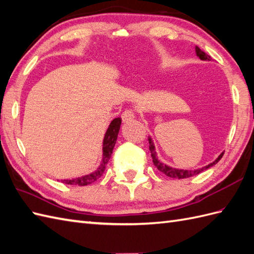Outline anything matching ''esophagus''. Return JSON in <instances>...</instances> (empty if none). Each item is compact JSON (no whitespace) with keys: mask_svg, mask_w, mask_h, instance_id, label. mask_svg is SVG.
<instances>
[{"mask_svg":"<svg viewBox=\"0 0 254 254\" xmlns=\"http://www.w3.org/2000/svg\"><path fill=\"white\" fill-rule=\"evenodd\" d=\"M134 117H135L134 113L131 110H127V111H125V112H123V114H122L123 123H129L130 121H132Z\"/></svg>","mask_w":254,"mask_h":254,"instance_id":"34e87169","label":"esophagus"}]
</instances>
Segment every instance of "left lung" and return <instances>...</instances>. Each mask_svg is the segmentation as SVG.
<instances>
[{
	"mask_svg": "<svg viewBox=\"0 0 254 254\" xmlns=\"http://www.w3.org/2000/svg\"><path fill=\"white\" fill-rule=\"evenodd\" d=\"M195 52H196L197 57H198L200 60L211 61V57H210L209 55H207L205 52H202L198 46H195ZM148 142H150V152H151V156H152V159H153L154 166H155L160 172H163V174L166 175L167 177H170V178H174V179H185V178H190V177L198 175V174H200V172L205 171L208 168H210V167H212L215 164H218V162L222 158V156H223V154H224V153H221L220 155L218 156V158L214 159L212 163L203 166V167H201V168H197V169H194V170L180 169V168H176V167H171V166L167 165L163 162H160V159L157 156L155 144H154L153 139L151 137H148Z\"/></svg>",
	"mask_w": 254,
	"mask_h": 254,
	"instance_id": "1",
	"label": "left lung"
}]
</instances>
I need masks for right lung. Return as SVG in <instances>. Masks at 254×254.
Segmentation results:
<instances>
[{"mask_svg":"<svg viewBox=\"0 0 254 254\" xmlns=\"http://www.w3.org/2000/svg\"><path fill=\"white\" fill-rule=\"evenodd\" d=\"M121 124H122L121 117H116V119H114L112 122L110 123L107 131H106V133H104L103 141H102L101 162H100V165H99V167L94 172H90L89 175L76 177L73 179H64V180H61V182L65 183V184H70V185H78V187H84V185H88L92 182L97 181L98 179L103 175L109 159L111 158V156H112L113 148L115 146L116 140H117V135H119L120 129H121Z\"/></svg>","mask_w":254,"mask_h":254,"instance_id":"right-lung-1","label":"right lung"}]
</instances>
